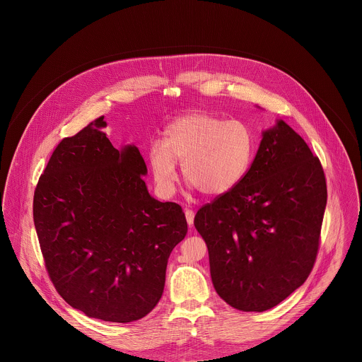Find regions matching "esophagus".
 I'll return each mask as SVG.
<instances>
[{
  "mask_svg": "<svg viewBox=\"0 0 362 362\" xmlns=\"http://www.w3.org/2000/svg\"><path fill=\"white\" fill-rule=\"evenodd\" d=\"M185 217H187L188 224H189V226H192V224H194V218H195V213H194L192 210L187 209V210H185Z\"/></svg>",
  "mask_w": 362,
  "mask_h": 362,
  "instance_id": "obj_1",
  "label": "esophagus"
}]
</instances>
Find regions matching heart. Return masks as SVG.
I'll return each mask as SVG.
<instances>
[{
    "label": "heart",
    "mask_w": 362,
    "mask_h": 362,
    "mask_svg": "<svg viewBox=\"0 0 362 362\" xmlns=\"http://www.w3.org/2000/svg\"><path fill=\"white\" fill-rule=\"evenodd\" d=\"M165 139L149 148V167L158 192L171 197L178 184L177 161L187 182L207 197H221L237 188L257 155V135L241 119H227L195 111L174 119Z\"/></svg>",
    "instance_id": "1"
}]
</instances>
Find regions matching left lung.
Wrapping results in <instances>:
<instances>
[{
    "instance_id": "1",
    "label": "left lung",
    "mask_w": 362,
    "mask_h": 362,
    "mask_svg": "<svg viewBox=\"0 0 362 362\" xmlns=\"http://www.w3.org/2000/svg\"><path fill=\"white\" fill-rule=\"evenodd\" d=\"M326 201L319 158L277 119L262 132L244 181L195 216L216 293L244 312H263L286 300L313 267Z\"/></svg>"
}]
</instances>
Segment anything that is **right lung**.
I'll return each mask as SVG.
<instances>
[{"mask_svg":"<svg viewBox=\"0 0 362 362\" xmlns=\"http://www.w3.org/2000/svg\"><path fill=\"white\" fill-rule=\"evenodd\" d=\"M105 125L100 117L58 144L33 220L58 294L89 317L128 323L160 301L168 257L188 226L180 205L151 197L139 149H115Z\"/></svg>","mask_w":362,"mask_h":362,"instance_id":"1","label":"right lung"}]
</instances>
